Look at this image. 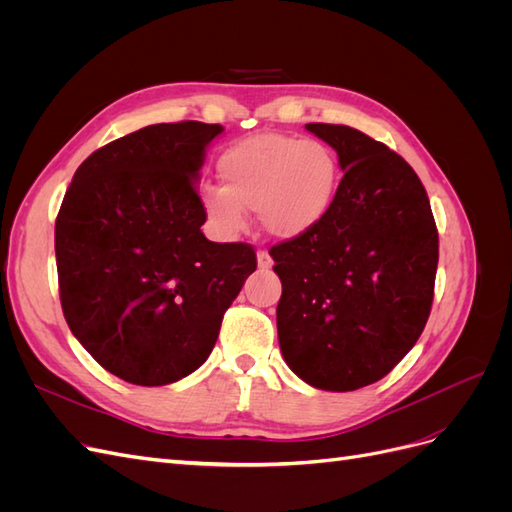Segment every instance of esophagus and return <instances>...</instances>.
Here are the masks:
<instances>
[{
	"label": "esophagus",
	"instance_id": "1",
	"mask_svg": "<svg viewBox=\"0 0 512 512\" xmlns=\"http://www.w3.org/2000/svg\"><path fill=\"white\" fill-rule=\"evenodd\" d=\"M256 258H258V269L269 271L273 267V258H271V254L267 250H260Z\"/></svg>",
	"mask_w": 512,
	"mask_h": 512
}]
</instances>
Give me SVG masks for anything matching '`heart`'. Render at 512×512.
I'll return each instance as SVG.
<instances>
[{"mask_svg":"<svg viewBox=\"0 0 512 512\" xmlns=\"http://www.w3.org/2000/svg\"><path fill=\"white\" fill-rule=\"evenodd\" d=\"M218 175L224 185H205L200 203L224 235L241 232L250 209L271 235L290 239L329 213L339 168L333 151L318 141L256 134L222 153Z\"/></svg>","mask_w":512,"mask_h":512,"instance_id":"b5f03b06","label":"heart"}]
</instances>
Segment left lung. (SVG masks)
<instances>
[{
  "instance_id": "left-lung-1",
  "label": "left lung",
  "mask_w": 512,
  "mask_h": 512,
  "mask_svg": "<svg viewBox=\"0 0 512 512\" xmlns=\"http://www.w3.org/2000/svg\"><path fill=\"white\" fill-rule=\"evenodd\" d=\"M344 177L329 213L271 247L282 280L284 361L322 391L374 384L412 350L433 301L438 228L421 179L384 143L333 123H307Z\"/></svg>"
}]
</instances>
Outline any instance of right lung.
Masks as SVG:
<instances>
[{"label": "right lung", "instance_id": "1", "mask_svg": "<svg viewBox=\"0 0 512 512\" xmlns=\"http://www.w3.org/2000/svg\"><path fill=\"white\" fill-rule=\"evenodd\" d=\"M220 123H156L76 168L55 222L61 309L117 378L162 386L203 365L256 252L213 243L196 181Z\"/></svg>", "mask_w": 512, "mask_h": 512}]
</instances>
